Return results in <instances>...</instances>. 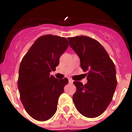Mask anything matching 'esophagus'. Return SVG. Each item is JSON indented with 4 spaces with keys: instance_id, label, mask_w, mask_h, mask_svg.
<instances>
[{
    "instance_id": "34e87169",
    "label": "esophagus",
    "mask_w": 132,
    "mask_h": 132,
    "mask_svg": "<svg viewBox=\"0 0 132 132\" xmlns=\"http://www.w3.org/2000/svg\"><path fill=\"white\" fill-rule=\"evenodd\" d=\"M69 83H71V84L73 83V79H69Z\"/></svg>"
}]
</instances>
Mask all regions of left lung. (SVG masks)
<instances>
[{
	"label": "left lung",
	"mask_w": 132,
	"mask_h": 132,
	"mask_svg": "<svg viewBox=\"0 0 132 132\" xmlns=\"http://www.w3.org/2000/svg\"><path fill=\"white\" fill-rule=\"evenodd\" d=\"M67 39L80 58V67L88 71L86 85L73 82L77 88L73 96L74 104L82 116L98 117L112 100L117 85L115 65L98 41L85 36Z\"/></svg>",
	"instance_id": "left-lung-1"
}]
</instances>
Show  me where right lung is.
<instances>
[{"instance_id": "obj_1", "label": "right lung", "mask_w": 132, "mask_h": 132, "mask_svg": "<svg viewBox=\"0 0 132 132\" xmlns=\"http://www.w3.org/2000/svg\"><path fill=\"white\" fill-rule=\"evenodd\" d=\"M68 46L65 38L45 35L35 41L22 59L18 79L20 101L36 120H47L56 112L68 79H55L50 72L55 70Z\"/></svg>"}]
</instances>
